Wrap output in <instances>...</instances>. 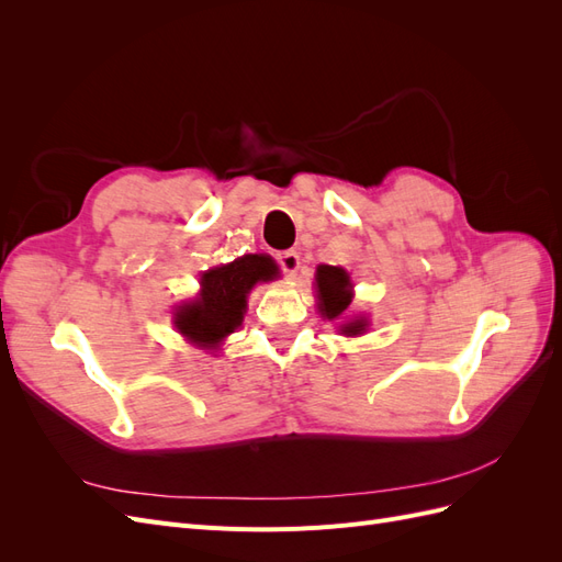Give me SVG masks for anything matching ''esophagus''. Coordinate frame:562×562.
Here are the masks:
<instances>
[{
    "label": "esophagus",
    "instance_id": "obj_1",
    "mask_svg": "<svg viewBox=\"0 0 562 562\" xmlns=\"http://www.w3.org/2000/svg\"><path fill=\"white\" fill-rule=\"evenodd\" d=\"M277 262H279V269L283 271V274L293 279L300 269V255L295 250H283L277 255Z\"/></svg>",
    "mask_w": 562,
    "mask_h": 562
}]
</instances>
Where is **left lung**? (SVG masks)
Returning a JSON list of instances; mask_svg holds the SVG:
<instances>
[{
    "mask_svg": "<svg viewBox=\"0 0 562 562\" xmlns=\"http://www.w3.org/2000/svg\"><path fill=\"white\" fill-rule=\"evenodd\" d=\"M316 288H318V310L321 314H326L328 318H339L347 307L351 304V283L349 274L345 269L330 267V265H321L316 269ZM368 323L363 318L349 321L342 326L345 335H361L366 330Z\"/></svg>",
    "mask_w": 562,
    "mask_h": 562,
    "instance_id": "left-lung-1",
    "label": "left lung"
}]
</instances>
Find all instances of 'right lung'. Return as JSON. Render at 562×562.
<instances>
[{"label": "right lung", "mask_w": 562, "mask_h": 562, "mask_svg": "<svg viewBox=\"0 0 562 562\" xmlns=\"http://www.w3.org/2000/svg\"><path fill=\"white\" fill-rule=\"evenodd\" d=\"M277 277V265L265 255H244L201 277V293L176 312V328L199 347H215L241 326L246 295L258 281Z\"/></svg>", "instance_id": "obj_1"}]
</instances>
